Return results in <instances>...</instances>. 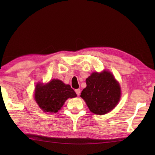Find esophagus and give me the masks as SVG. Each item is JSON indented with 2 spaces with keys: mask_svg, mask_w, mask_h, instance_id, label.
Segmentation results:
<instances>
[{
  "mask_svg": "<svg viewBox=\"0 0 155 155\" xmlns=\"http://www.w3.org/2000/svg\"><path fill=\"white\" fill-rule=\"evenodd\" d=\"M75 92H76V93H77V95H79L80 93H81V90L79 89V88H78V89L75 90Z\"/></svg>",
  "mask_w": 155,
  "mask_h": 155,
  "instance_id": "obj_1",
  "label": "esophagus"
}]
</instances>
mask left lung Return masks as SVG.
I'll list each match as a JSON object with an SVG mask.
<instances>
[{"mask_svg":"<svg viewBox=\"0 0 155 155\" xmlns=\"http://www.w3.org/2000/svg\"><path fill=\"white\" fill-rule=\"evenodd\" d=\"M87 87L81 92L88 108L95 114L107 113L120 100V85L110 72H93L86 80Z\"/></svg>","mask_w":155,"mask_h":155,"instance_id":"8db88e82","label":"left lung"}]
</instances>
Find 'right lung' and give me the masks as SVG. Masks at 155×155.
Returning a JSON list of instances; mask_svg holds the SVG:
<instances>
[{"instance_id": "obj_1", "label": "right lung", "mask_w": 155, "mask_h": 155, "mask_svg": "<svg viewBox=\"0 0 155 155\" xmlns=\"http://www.w3.org/2000/svg\"><path fill=\"white\" fill-rule=\"evenodd\" d=\"M77 97L70 85L60 80H52L47 84H37L35 88V101L41 109L48 113H57L68 98Z\"/></svg>"}]
</instances>
